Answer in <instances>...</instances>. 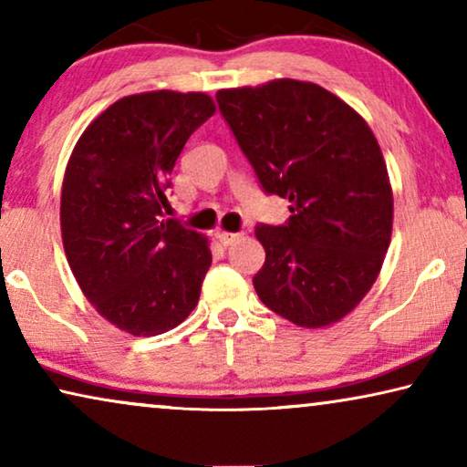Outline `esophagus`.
I'll return each instance as SVG.
<instances>
[{
    "label": "esophagus",
    "instance_id": "obj_1",
    "mask_svg": "<svg viewBox=\"0 0 467 467\" xmlns=\"http://www.w3.org/2000/svg\"><path fill=\"white\" fill-rule=\"evenodd\" d=\"M216 238H219V242L223 246H232L235 244V242L242 240V234H234V232H219L216 234Z\"/></svg>",
    "mask_w": 467,
    "mask_h": 467
}]
</instances>
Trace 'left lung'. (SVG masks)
Segmentation results:
<instances>
[{
	"instance_id": "8db88e82",
	"label": "left lung",
	"mask_w": 467,
	"mask_h": 467,
	"mask_svg": "<svg viewBox=\"0 0 467 467\" xmlns=\"http://www.w3.org/2000/svg\"><path fill=\"white\" fill-rule=\"evenodd\" d=\"M219 110L285 225L259 223L265 264L253 276L267 308L299 327L348 315L379 276L393 193L372 130L327 88L291 78L223 88Z\"/></svg>"
}]
</instances>
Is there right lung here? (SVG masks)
Listing matches in <instances>:
<instances>
[{
	"label": "right lung",
	"mask_w": 467,
	"mask_h": 467,
	"mask_svg": "<svg viewBox=\"0 0 467 467\" xmlns=\"http://www.w3.org/2000/svg\"><path fill=\"white\" fill-rule=\"evenodd\" d=\"M214 114L206 93L152 91L99 114L69 157L61 235L82 293L131 336H159L200 299L213 253L170 210V174L197 127Z\"/></svg>",
	"instance_id": "right-lung-1"
}]
</instances>
